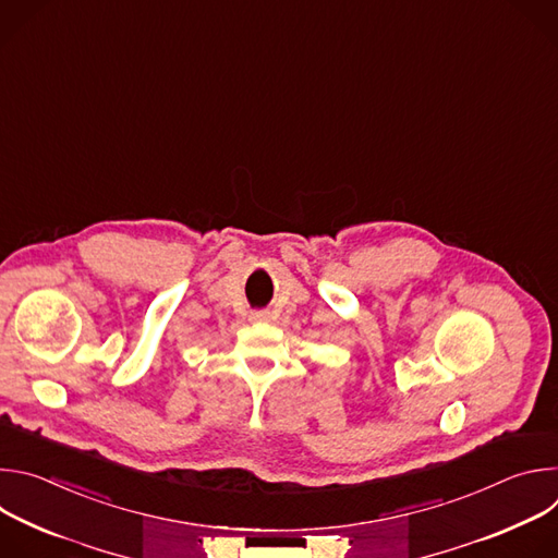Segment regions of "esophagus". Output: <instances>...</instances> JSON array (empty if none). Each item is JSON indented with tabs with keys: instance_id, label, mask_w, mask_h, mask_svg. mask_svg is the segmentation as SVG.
Instances as JSON below:
<instances>
[{
	"instance_id": "esophagus-1",
	"label": "esophagus",
	"mask_w": 558,
	"mask_h": 558,
	"mask_svg": "<svg viewBox=\"0 0 558 558\" xmlns=\"http://www.w3.org/2000/svg\"><path fill=\"white\" fill-rule=\"evenodd\" d=\"M252 323H269L271 320V313L267 308H260V311H252L250 315Z\"/></svg>"
}]
</instances>
